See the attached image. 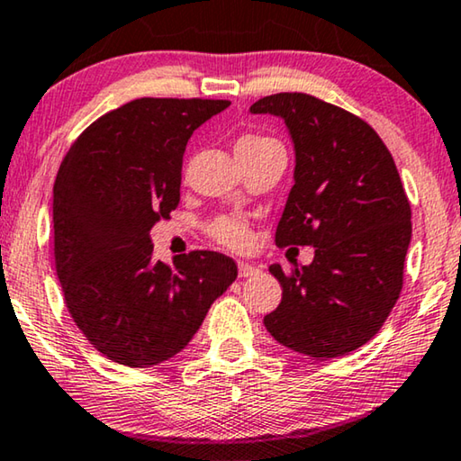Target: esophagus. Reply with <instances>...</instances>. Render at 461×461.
I'll return each mask as SVG.
<instances>
[{"mask_svg": "<svg viewBox=\"0 0 461 461\" xmlns=\"http://www.w3.org/2000/svg\"><path fill=\"white\" fill-rule=\"evenodd\" d=\"M258 267L257 265H250V262H238V275L240 276H254L258 275Z\"/></svg>", "mask_w": 461, "mask_h": 461, "instance_id": "34e87169", "label": "esophagus"}]
</instances>
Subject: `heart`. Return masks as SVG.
Segmentation results:
<instances>
[{"instance_id":"obj_1","label":"heart","mask_w":461,"mask_h":461,"mask_svg":"<svg viewBox=\"0 0 461 461\" xmlns=\"http://www.w3.org/2000/svg\"><path fill=\"white\" fill-rule=\"evenodd\" d=\"M262 145H276V143L268 137L244 135V137L238 139L236 151L262 148ZM211 231H213V236L219 240V242L225 244V246H231V248H242L246 244V240H248L246 228L240 221H236V219H219Z\"/></svg>"}]
</instances>
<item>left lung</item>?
<instances>
[{"label": "left lung", "mask_w": 461, "mask_h": 461, "mask_svg": "<svg viewBox=\"0 0 461 461\" xmlns=\"http://www.w3.org/2000/svg\"><path fill=\"white\" fill-rule=\"evenodd\" d=\"M250 113L279 116L294 141L276 244L316 248L308 267L270 265L283 297L265 326L299 355H347L374 339L402 289L412 225L396 164L367 122L310 94L260 98Z\"/></svg>", "instance_id": "8db88e82"}]
</instances>
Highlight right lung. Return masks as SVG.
Segmentation results:
<instances>
[{
	"instance_id": "1",
	"label": "right lung",
	"mask_w": 461,
	"mask_h": 461,
	"mask_svg": "<svg viewBox=\"0 0 461 461\" xmlns=\"http://www.w3.org/2000/svg\"><path fill=\"white\" fill-rule=\"evenodd\" d=\"M228 100L139 98L87 127L53 186L55 265L73 322L102 355L151 367L178 355L238 267L196 250L153 260L149 231L178 207L191 135Z\"/></svg>"
}]
</instances>
